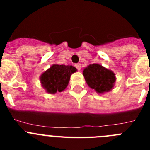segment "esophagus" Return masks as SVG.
I'll return each instance as SVG.
<instances>
[{"label":"esophagus","mask_w":150,"mask_h":150,"mask_svg":"<svg viewBox=\"0 0 150 150\" xmlns=\"http://www.w3.org/2000/svg\"><path fill=\"white\" fill-rule=\"evenodd\" d=\"M75 67H76V69H77L78 71H80V70H81V64L79 63L76 64H75Z\"/></svg>","instance_id":"1"}]
</instances>
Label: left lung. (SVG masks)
<instances>
[{"label":"left lung","mask_w":150,"mask_h":150,"mask_svg":"<svg viewBox=\"0 0 150 150\" xmlns=\"http://www.w3.org/2000/svg\"><path fill=\"white\" fill-rule=\"evenodd\" d=\"M83 74L88 86L98 93L110 91L116 81L112 71L98 64L88 65L84 69Z\"/></svg>","instance_id":"obj_1"}]
</instances>
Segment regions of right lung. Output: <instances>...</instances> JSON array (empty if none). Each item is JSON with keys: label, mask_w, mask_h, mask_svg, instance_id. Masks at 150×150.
Here are the masks:
<instances>
[{"label": "right lung", "mask_w": 150, "mask_h": 150, "mask_svg": "<svg viewBox=\"0 0 150 150\" xmlns=\"http://www.w3.org/2000/svg\"><path fill=\"white\" fill-rule=\"evenodd\" d=\"M76 68L72 65L54 64L40 76L43 88L50 94H55L63 91L68 85L70 77Z\"/></svg>", "instance_id": "right-lung-1"}]
</instances>
